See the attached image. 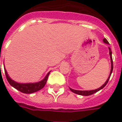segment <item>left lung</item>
Masks as SVG:
<instances>
[{
  "label": "left lung",
  "mask_w": 122,
  "mask_h": 122,
  "mask_svg": "<svg viewBox=\"0 0 122 122\" xmlns=\"http://www.w3.org/2000/svg\"><path fill=\"white\" fill-rule=\"evenodd\" d=\"M103 41H104V43H106V44H109L108 41H107V40H106V38L103 39ZM108 49H109V54H110V61H111V70H110V75H109L108 79L106 80V81L105 82V83H104L103 85H102V86H101L100 88H97V89H94V90H91V91H78V90H75V89H73V88H69L70 90L72 91L73 92H74V93H75V94H79V95H82V96H89V95L93 94L97 92L98 91H99L100 90L102 89L106 85H107V83H108V82L109 79H110V76H111L112 73V71H113V60H112V51H111V49H110V47H108Z\"/></svg>",
  "instance_id": "1"
}]
</instances>
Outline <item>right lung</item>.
Instances as JSON below:
<instances>
[{
	"mask_svg": "<svg viewBox=\"0 0 122 122\" xmlns=\"http://www.w3.org/2000/svg\"><path fill=\"white\" fill-rule=\"evenodd\" d=\"M4 68H5L6 77L8 82L10 83V85L12 86H13L14 88H15L16 89H17L18 91L25 94L34 93L35 92H37V91L41 90V88H43L46 84L49 73L51 72V71H49V73L47 74L46 76H45V78L40 81L37 82H32V83H31V82H30V83H20V82L14 81V80L11 79L8 75L6 70L5 69V65H4Z\"/></svg>",
	"mask_w": 122,
	"mask_h": 122,
	"instance_id": "obj_1",
	"label": "right lung"
}]
</instances>
